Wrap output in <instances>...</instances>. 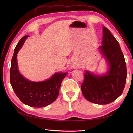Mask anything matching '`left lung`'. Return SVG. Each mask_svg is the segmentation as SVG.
<instances>
[{
	"mask_svg": "<svg viewBox=\"0 0 133 133\" xmlns=\"http://www.w3.org/2000/svg\"><path fill=\"white\" fill-rule=\"evenodd\" d=\"M102 44L98 49L105 59L108 70L95 74L85 70L81 90L85 98L99 105L109 104L121 95L125 85L127 66L119 42L105 26Z\"/></svg>",
	"mask_w": 133,
	"mask_h": 133,
	"instance_id": "left-lung-1",
	"label": "left lung"
}]
</instances>
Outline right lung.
Here are the masks:
<instances>
[{
    "label": "right lung",
    "mask_w": 133,
    "mask_h": 133,
    "mask_svg": "<svg viewBox=\"0 0 133 133\" xmlns=\"http://www.w3.org/2000/svg\"><path fill=\"white\" fill-rule=\"evenodd\" d=\"M28 37H23L14 49L10 70V84L15 94L24 104L35 108L46 107L58 98L62 82L67 73H55L42 82H32L24 77L18 69L17 54Z\"/></svg>",
    "instance_id": "right-lung-1"
}]
</instances>
